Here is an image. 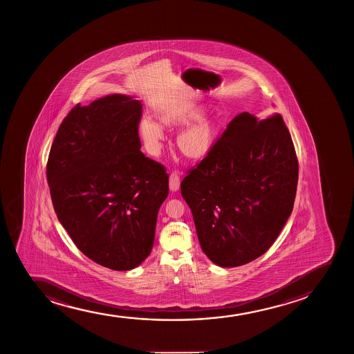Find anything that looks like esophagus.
Returning <instances> with one entry per match:
<instances>
[{"label": "esophagus", "mask_w": 354, "mask_h": 354, "mask_svg": "<svg viewBox=\"0 0 354 354\" xmlns=\"http://www.w3.org/2000/svg\"><path fill=\"white\" fill-rule=\"evenodd\" d=\"M169 185H170L171 192H177L178 190L179 185H180V178H179V174L177 171H172L171 172Z\"/></svg>", "instance_id": "1"}]
</instances>
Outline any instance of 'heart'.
Returning <instances> with one entry per match:
<instances>
[{"instance_id":"b5f03b06","label":"heart","mask_w":354,"mask_h":354,"mask_svg":"<svg viewBox=\"0 0 354 354\" xmlns=\"http://www.w3.org/2000/svg\"><path fill=\"white\" fill-rule=\"evenodd\" d=\"M160 125L164 127H183L176 142L178 150L189 159L207 157L215 144L218 122L212 114H202L198 106L192 102H179L165 106L157 112ZM139 134L151 155H157L162 147L164 133L162 127L150 119H142Z\"/></svg>"}]
</instances>
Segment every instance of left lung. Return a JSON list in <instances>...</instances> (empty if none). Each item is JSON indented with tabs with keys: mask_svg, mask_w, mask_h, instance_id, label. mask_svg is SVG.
I'll return each instance as SVG.
<instances>
[{
	"mask_svg": "<svg viewBox=\"0 0 354 354\" xmlns=\"http://www.w3.org/2000/svg\"><path fill=\"white\" fill-rule=\"evenodd\" d=\"M299 162L283 119L236 115L180 192L214 263L237 267L267 252L292 214Z\"/></svg>",
	"mask_w": 354,
	"mask_h": 354,
	"instance_id": "obj_1",
	"label": "left lung"
}]
</instances>
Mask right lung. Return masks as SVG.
I'll return each mask as SVG.
<instances>
[{"label":"right lung","mask_w":354,"mask_h":354,"mask_svg":"<svg viewBox=\"0 0 354 354\" xmlns=\"http://www.w3.org/2000/svg\"><path fill=\"white\" fill-rule=\"evenodd\" d=\"M142 104L111 94L74 106L57 130L47 180L57 218L86 257L131 270L150 255L169 175L140 151Z\"/></svg>","instance_id":"1"}]
</instances>
